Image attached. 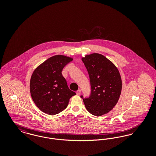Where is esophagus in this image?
<instances>
[{
	"instance_id": "esophagus-1",
	"label": "esophagus",
	"mask_w": 156,
	"mask_h": 156,
	"mask_svg": "<svg viewBox=\"0 0 156 156\" xmlns=\"http://www.w3.org/2000/svg\"><path fill=\"white\" fill-rule=\"evenodd\" d=\"M81 90L80 89H78V90L76 91V95H80L81 94Z\"/></svg>"
}]
</instances>
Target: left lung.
<instances>
[{"label":"left lung","instance_id":"1","mask_svg":"<svg viewBox=\"0 0 156 156\" xmlns=\"http://www.w3.org/2000/svg\"><path fill=\"white\" fill-rule=\"evenodd\" d=\"M81 59L88 72L92 89L89 98L83 99L85 108L96 116L106 114L118 103L121 94L119 70L111 60L99 53L85 55Z\"/></svg>","mask_w":156,"mask_h":156}]
</instances>
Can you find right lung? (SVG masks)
<instances>
[{
	"instance_id": "add662e5",
	"label": "right lung",
	"mask_w": 156,
	"mask_h": 156,
	"mask_svg": "<svg viewBox=\"0 0 156 156\" xmlns=\"http://www.w3.org/2000/svg\"><path fill=\"white\" fill-rule=\"evenodd\" d=\"M73 58L55 55L45 60L34 70L30 81L31 98L44 113L55 115L63 111L69 99L75 95L69 89L62 71Z\"/></svg>"
}]
</instances>
